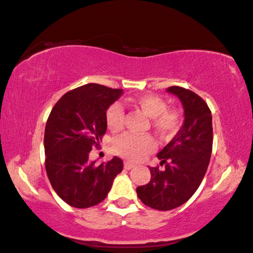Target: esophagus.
<instances>
[{
	"mask_svg": "<svg viewBox=\"0 0 253 253\" xmlns=\"http://www.w3.org/2000/svg\"><path fill=\"white\" fill-rule=\"evenodd\" d=\"M134 167H135V165L129 163V161H125V163H124V168H125L126 170H129V169L134 168Z\"/></svg>",
	"mask_w": 253,
	"mask_h": 253,
	"instance_id": "34e87169",
	"label": "esophagus"
}]
</instances>
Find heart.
<instances>
[{
    "mask_svg": "<svg viewBox=\"0 0 253 253\" xmlns=\"http://www.w3.org/2000/svg\"><path fill=\"white\" fill-rule=\"evenodd\" d=\"M130 107L141 110L150 117V126L161 137H170L179 129L182 115L175 109H166V102L160 96L154 94L134 97L127 101ZM124 122V112L119 104H112L105 112V124L111 131L122 129ZM114 150L120 157L136 161L145 154L152 152L156 148V142L150 135L125 134L115 139Z\"/></svg>",
    "mask_w": 253,
    "mask_h": 253,
    "instance_id": "obj_1",
    "label": "heart"
}]
</instances>
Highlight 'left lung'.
I'll list each match as a JSON object with an SVG mask.
<instances>
[{
    "label": "left lung",
    "mask_w": 253,
    "mask_h": 253,
    "mask_svg": "<svg viewBox=\"0 0 253 253\" xmlns=\"http://www.w3.org/2000/svg\"><path fill=\"white\" fill-rule=\"evenodd\" d=\"M183 104L184 124L176 136L157 154L160 166L150 167L151 179L136 188L145 206L166 211L185 203L201 184L212 151V116L202 97L190 89L170 86Z\"/></svg>",
    "instance_id": "obj_1"
}]
</instances>
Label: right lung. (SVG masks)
Listing matches in <instances>:
<instances>
[{
    "instance_id": "1",
    "label": "right lung",
    "mask_w": 253,
    "mask_h": 253,
    "mask_svg": "<svg viewBox=\"0 0 253 253\" xmlns=\"http://www.w3.org/2000/svg\"><path fill=\"white\" fill-rule=\"evenodd\" d=\"M123 89L100 84L67 92L52 109L44 134L45 169L55 193L75 208H89L107 198L124 164L118 157L95 166L89 151L107 131L105 112Z\"/></svg>"
}]
</instances>
